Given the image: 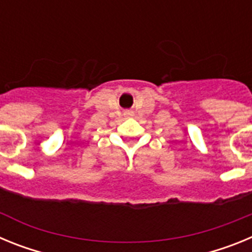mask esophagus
<instances>
[{
    "mask_svg": "<svg viewBox=\"0 0 252 252\" xmlns=\"http://www.w3.org/2000/svg\"><path fill=\"white\" fill-rule=\"evenodd\" d=\"M126 115H132V112L131 111H126Z\"/></svg>",
    "mask_w": 252,
    "mask_h": 252,
    "instance_id": "obj_1",
    "label": "esophagus"
}]
</instances>
